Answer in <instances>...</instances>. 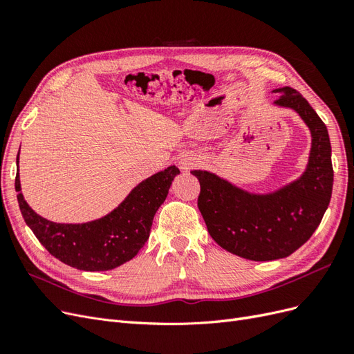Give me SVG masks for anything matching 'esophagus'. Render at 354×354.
Instances as JSON below:
<instances>
[{"label":"esophagus","mask_w":354,"mask_h":354,"mask_svg":"<svg viewBox=\"0 0 354 354\" xmlns=\"http://www.w3.org/2000/svg\"><path fill=\"white\" fill-rule=\"evenodd\" d=\"M201 162V159L195 155H183L178 159V165L183 169H190L196 167Z\"/></svg>","instance_id":"esophagus-1"}]
</instances>
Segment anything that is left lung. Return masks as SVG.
I'll list each match as a JSON object with an SVG mask.
<instances>
[{"label":"left lung","instance_id":"obj_1","mask_svg":"<svg viewBox=\"0 0 354 354\" xmlns=\"http://www.w3.org/2000/svg\"><path fill=\"white\" fill-rule=\"evenodd\" d=\"M273 102L292 109L312 136L308 162L297 180L267 194H254L205 169H194L198 207L211 238L223 250L252 261L279 260L304 245L322 221L334 185L326 125L291 87L273 90Z\"/></svg>","mask_w":354,"mask_h":354}]
</instances>
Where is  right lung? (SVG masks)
<instances>
[{
  "label": "right lung",
  "instance_id": "right-lung-1",
  "mask_svg": "<svg viewBox=\"0 0 354 354\" xmlns=\"http://www.w3.org/2000/svg\"><path fill=\"white\" fill-rule=\"evenodd\" d=\"M16 192L25 223L57 260L84 272H104L130 261L143 248L152 221L180 169L171 165L140 181L106 216L87 223H55L41 217L24 198L17 153Z\"/></svg>",
  "mask_w": 354,
  "mask_h": 354
}]
</instances>
